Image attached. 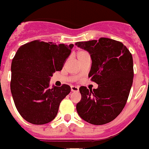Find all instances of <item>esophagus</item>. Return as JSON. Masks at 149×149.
<instances>
[{
	"label": "esophagus",
	"instance_id": "34e87169",
	"mask_svg": "<svg viewBox=\"0 0 149 149\" xmlns=\"http://www.w3.org/2000/svg\"><path fill=\"white\" fill-rule=\"evenodd\" d=\"M71 90H72V92H77L79 91V88L76 87V86H72L71 87Z\"/></svg>",
	"mask_w": 149,
	"mask_h": 149
}]
</instances>
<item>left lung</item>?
<instances>
[{
    "label": "left lung",
    "instance_id": "obj_1",
    "mask_svg": "<svg viewBox=\"0 0 149 149\" xmlns=\"http://www.w3.org/2000/svg\"><path fill=\"white\" fill-rule=\"evenodd\" d=\"M77 47L88 52L92 63L88 77L97 89L79 88L81 99L76 105L80 117L94 125L113 120L124 108L133 81V60L126 45L108 38L77 42Z\"/></svg>",
    "mask_w": 149,
    "mask_h": 149
}]
</instances>
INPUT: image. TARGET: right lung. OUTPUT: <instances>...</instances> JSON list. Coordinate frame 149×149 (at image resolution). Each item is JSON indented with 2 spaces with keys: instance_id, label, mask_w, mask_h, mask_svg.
<instances>
[{
  "instance_id": "obj_1",
  "label": "right lung",
  "mask_w": 149,
  "mask_h": 149,
  "mask_svg": "<svg viewBox=\"0 0 149 149\" xmlns=\"http://www.w3.org/2000/svg\"><path fill=\"white\" fill-rule=\"evenodd\" d=\"M73 46L35 40L16 52L11 63V94L19 113L30 123L53 120L71 91L68 84L50 88L49 82L53 73L62 69Z\"/></svg>"
}]
</instances>
